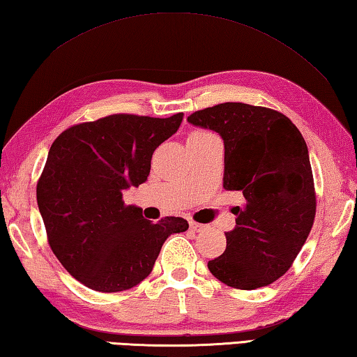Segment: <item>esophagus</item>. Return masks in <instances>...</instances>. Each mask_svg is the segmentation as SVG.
I'll return each instance as SVG.
<instances>
[{
  "label": "esophagus",
  "mask_w": 357,
  "mask_h": 357,
  "mask_svg": "<svg viewBox=\"0 0 357 357\" xmlns=\"http://www.w3.org/2000/svg\"><path fill=\"white\" fill-rule=\"evenodd\" d=\"M190 227H191V230H195V232H204V230L207 229V226H205V224L195 222V221L190 222Z\"/></svg>",
  "instance_id": "esophagus-1"
}]
</instances>
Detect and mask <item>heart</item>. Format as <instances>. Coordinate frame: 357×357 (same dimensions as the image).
Wrapping results in <instances>:
<instances>
[{
	"label": "heart",
	"mask_w": 357,
	"mask_h": 357,
	"mask_svg": "<svg viewBox=\"0 0 357 357\" xmlns=\"http://www.w3.org/2000/svg\"><path fill=\"white\" fill-rule=\"evenodd\" d=\"M199 135H208V133H204V131H197V133H192L191 136H199Z\"/></svg>",
	"instance_id": "obj_1"
}]
</instances>
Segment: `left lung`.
Wrapping results in <instances>:
<instances>
[{
	"instance_id": "obj_1",
	"label": "left lung",
	"mask_w": 357,
	"mask_h": 357,
	"mask_svg": "<svg viewBox=\"0 0 357 357\" xmlns=\"http://www.w3.org/2000/svg\"><path fill=\"white\" fill-rule=\"evenodd\" d=\"M188 122L224 141V188L245 197L222 255L208 261L216 279L240 290L270 285L289 271L315 220L309 150L282 112L221 103L192 112Z\"/></svg>"
}]
</instances>
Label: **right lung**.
I'll return each mask as SVG.
<instances>
[{
    "instance_id": "add662e5",
    "label": "right lung",
    "mask_w": 357,
    "mask_h": 357,
    "mask_svg": "<svg viewBox=\"0 0 357 357\" xmlns=\"http://www.w3.org/2000/svg\"><path fill=\"white\" fill-rule=\"evenodd\" d=\"M183 112L166 119L112 114L56 137L37 183L48 243L62 266L89 289L128 290L153 270L169 235L188 230L183 218L153 224L122 195L149 177L155 149L171 137Z\"/></svg>"
}]
</instances>
